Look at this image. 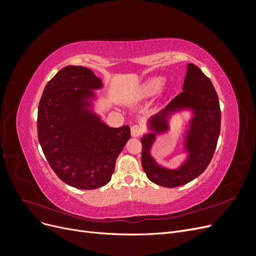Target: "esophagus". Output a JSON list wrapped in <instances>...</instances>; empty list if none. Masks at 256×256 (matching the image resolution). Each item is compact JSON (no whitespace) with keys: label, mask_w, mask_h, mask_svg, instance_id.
Returning <instances> with one entry per match:
<instances>
[{"label":"esophagus","mask_w":256,"mask_h":256,"mask_svg":"<svg viewBox=\"0 0 256 256\" xmlns=\"http://www.w3.org/2000/svg\"><path fill=\"white\" fill-rule=\"evenodd\" d=\"M143 134V128L138 126V125H134L131 127V136L136 138V136H140Z\"/></svg>","instance_id":"obj_1"}]
</instances>
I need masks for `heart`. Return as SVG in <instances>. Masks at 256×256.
<instances>
[{
	"mask_svg": "<svg viewBox=\"0 0 256 256\" xmlns=\"http://www.w3.org/2000/svg\"><path fill=\"white\" fill-rule=\"evenodd\" d=\"M164 82L166 80L162 76H152V78H150L142 85L140 90V97L147 98L157 95L162 88H164Z\"/></svg>",
	"mask_w": 256,
	"mask_h": 256,
	"instance_id": "b5f03b06",
	"label": "heart"
}]
</instances>
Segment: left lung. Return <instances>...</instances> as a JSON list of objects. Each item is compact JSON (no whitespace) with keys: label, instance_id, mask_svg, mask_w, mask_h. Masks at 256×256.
I'll return each instance as SVG.
<instances>
[{"label":"left lung","instance_id":"1","mask_svg":"<svg viewBox=\"0 0 256 256\" xmlns=\"http://www.w3.org/2000/svg\"><path fill=\"white\" fill-rule=\"evenodd\" d=\"M182 90L160 113L152 116V132L141 138L142 166L150 182L166 188L180 187L202 174L210 164L220 134L221 111L219 98L210 79L194 64L187 65ZM189 108L194 116L185 137L188 158L175 170L156 164L150 154L156 136L168 130V118L174 112Z\"/></svg>","mask_w":256,"mask_h":256}]
</instances>
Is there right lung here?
Returning a JSON list of instances; mask_svg holds the SVG:
<instances>
[{"label":"right lung","mask_w":256,"mask_h":256,"mask_svg":"<svg viewBox=\"0 0 256 256\" xmlns=\"http://www.w3.org/2000/svg\"><path fill=\"white\" fill-rule=\"evenodd\" d=\"M102 80L90 69L67 66L46 85L37 132L46 159L60 180L92 190L111 180L115 162L130 138L128 125L112 128L90 109Z\"/></svg>","instance_id":"add662e5"}]
</instances>
